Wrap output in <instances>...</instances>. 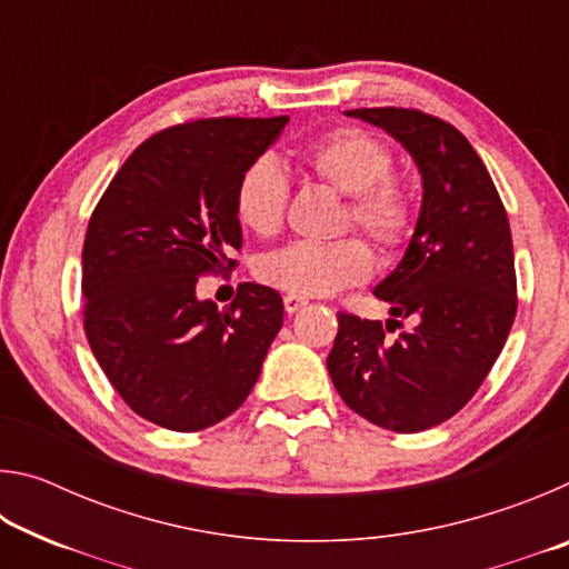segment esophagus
Listing matches in <instances>:
<instances>
[{
	"mask_svg": "<svg viewBox=\"0 0 569 569\" xmlns=\"http://www.w3.org/2000/svg\"><path fill=\"white\" fill-rule=\"evenodd\" d=\"M306 303H308V301H306L303 296H291V293L283 296V306H286V311H288V313L301 311V308H303Z\"/></svg>",
	"mask_w": 569,
	"mask_h": 569,
	"instance_id": "34e87169",
	"label": "esophagus"
}]
</instances>
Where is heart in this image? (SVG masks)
Instances as JSON below:
<instances>
[{
	"mask_svg": "<svg viewBox=\"0 0 569 569\" xmlns=\"http://www.w3.org/2000/svg\"><path fill=\"white\" fill-rule=\"evenodd\" d=\"M316 178L349 196L346 226L361 228L383 250L407 243L413 228V208L407 190L391 178L393 158L373 134L339 128L323 134L303 152ZM288 178L273 158H258L240 172L233 208L238 223L268 238L283 226ZM373 271V253L361 238L329 243H291L266 253L256 276L266 286L291 296H329L346 286L363 283Z\"/></svg>",
	"mask_w": 569,
	"mask_h": 569,
	"instance_id": "heart-1",
	"label": "heart"
}]
</instances>
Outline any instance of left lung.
<instances>
[{
    "label": "left lung",
    "mask_w": 569,
    "mask_h": 569,
    "mask_svg": "<svg viewBox=\"0 0 569 569\" xmlns=\"http://www.w3.org/2000/svg\"><path fill=\"white\" fill-rule=\"evenodd\" d=\"M346 114L399 140L423 192L407 253L373 288L391 319L339 313L326 366L349 409L413 435L455 417L502 351L517 313L512 233L485 162L455 124L403 108ZM403 318L412 329L389 340Z\"/></svg>",
    "instance_id": "1"
}]
</instances>
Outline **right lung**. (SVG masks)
<instances>
[{"label":"right lung","mask_w":569,"mask_h":569,"mask_svg":"<svg viewBox=\"0 0 569 569\" xmlns=\"http://www.w3.org/2000/svg\"><path fill=\"white\" fill-rule=\"evenodd\" d=\"M288 118H210L160 130L124 160L82 248L84 333L122 401L170 431H200L248 399L283 326L273 288L200 301L198 276L236 266L240 172Z\"/></svg>","instance_id":"obj_1"}]
</instances>
